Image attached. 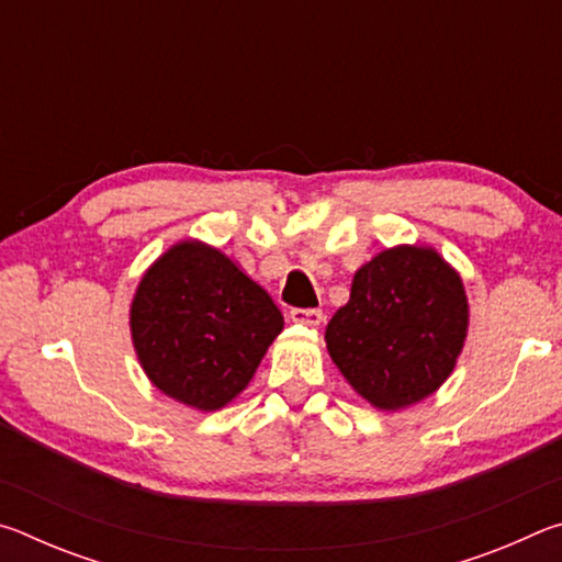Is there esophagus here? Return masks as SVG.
I'll return each mask as SVG.
<instances>
[{"label":"esophagus","instance_id":"1","mask_svg":"<svg viewBox=\"0 0 562 562\" xmlns=\"http://www.w3.org/2000/svg\"><path fill=\"white\" fill-rule=\"evenodd\" d=\"M290 319L297 322V325L319 327L322 319H325V312H322V310H300V307H294L290 312Z\"/></svg>","mask_w":562,"mask_h":562}]
</instances>
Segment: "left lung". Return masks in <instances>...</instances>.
<instances>
[{
	"label": "left lung",
	"instance_id": "left-lung-1",
	"mask_svg": "<svg viewBox=\"0 0 562 562\" xmlns=\"http://www.w3.org/2000/svg\"><path fill=\"white\" fill-rule=\"evenodd\" d=\"M469 331L463 282L431 247L396 245L355 272L329 319V357L384 412L422 402L453 372Z\"/></svg>",
	"mask_w": 562,
	"mask_h": 562
}]
</instances>
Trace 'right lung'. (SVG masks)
Listing matches in <instances>:
<instances>
[{
    "label": "right lung",
    "instance_id": "obj_1",
    "mask_svg": "<svg viewBox=\"0 0 562 562\" xmlns=\"http://www.w3.org/2000/svg\"><path fill=\"white\" fill-rule=\"evenodd\" d=\"M282 312L215 247L183 240L150 265L131 302L146 376L176 402L215 412L250 384Z\"/></svg>",
    "mask_w": 562,
    "mask_h": 562
}]
</instances>
